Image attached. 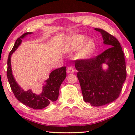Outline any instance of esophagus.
Returning <instances> with one entry per match:
<instances>
[{
  "mask_svg": "<svg viewBox=\"0 0 135 135\" xmlns=\"http://www.w3.org/2000/svg\"><path fill=\"white\" fill-rule=\"evenodd\" d=\"M74 71H75L74 69V68L72 67V66H69V67L68 68V70H67L68 73L72 74V73H74Z\"/></svg>",
  "mask_w": 135,
  "mask_h": 135,
  "instance_id": "obj_1",
  "label": "esophagus"
}]
</instances>
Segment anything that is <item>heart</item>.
Masks as SVG:
<instances>
[{"label":"heart","instance_id":"heart-1","mask_svg":"<svg viewBox=\"0 0 135 135\" xmlns=\"http://www.w3.org/2000/svg\"><path fill=\"white\" fill-rule=\"evenodd\" d=\"M77 53L80 60H86L93 55L96 50V44L92 39L86 40L84 36H77L68 40L64 44V50L67 53Z\"/></svg>","mask_w":135,"mask_h":135}]
</instances>
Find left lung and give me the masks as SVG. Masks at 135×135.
<instances>
[{"instance_id": "8db88e82", "label": "left lung", "mask_w": 135, "mask_h": 135, "mask_svg": "<svg viewBox=\"0 0 135 135\" xmlns=\"http://www.w3.org/2000/svg\"><path fill=\"white\" fill-rule=\"evenodd\" d=\"M102 35L103 44L110 47L95 58L75 61L77 76L85 102L101 106L113 102L122 89L127 77L124 54L115 37L101 29H95ZM106 64L108 68L102 69Z\"/></svg>"}]
</instances>
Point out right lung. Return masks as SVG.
Wrapping results in <instances>:
<instances>
[{"instance_id": "add662e5", "label": "right lung", "mask_w": 135, "mask_h": 135, "mask_svg": "<svg viewBox=\"0 0 135 135\" xmlns=\"http://www.w3.org/2000/svg\"><path fill=\"white\" fill-rule=\"evenodd\" d=\"M31 34H32V32H26L16 40L15 44L8 55L7 75L11 89L16 99L29 108L34 109H40L45 108L50 103L57 100L61 85L66 77V67L63 66L51 72L49 75V78L45 80V84L44 85L42 93L39 95L34 93L31 89L26 91L22 89L16 82L13 75L11 66V56L21 44L22 38Z\"/></svg>"}]
</instances>
